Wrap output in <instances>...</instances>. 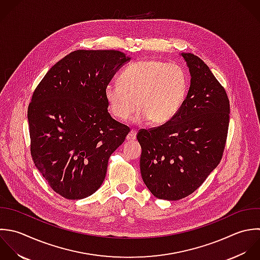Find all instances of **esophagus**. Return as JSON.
<instances>
[{
	"label": "esophagus",
	"instance_id": "esophagus-1",
	"mask_svg": "<svg viewBox=\"0 0 260 260\" xmlns=\"http://www.w3.org/2000/svg\"><path fill=\"white\" fill-rule=\"evenodd\" d=\"M136 137H137L136 131L132 129V131L128 133V135L126 136V140H127V141H134V140H136Z\"/></svg>",
	"mask_w": 260,
	"mask_h": 260
}]
</instances>
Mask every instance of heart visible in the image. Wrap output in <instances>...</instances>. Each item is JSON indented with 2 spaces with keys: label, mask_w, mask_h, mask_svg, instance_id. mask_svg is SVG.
Masks as SVG:
<instances>
[{
  "label": "heart",
  "mask_w": 260,
  "mask_h": 260,
  "mask_svg": "<svg viewBox=\"0 0 260 260\" xmlns=\"http://www.w3.org/2000/svg\"><path fill=\"white\" fill-rule=\"evenodd\" d=\"M119 83H109L104 96L112 115L126 120L140 108L136 120L164 124L180 110L187 92L188 77L178 64L145 59L125 67Z\"/></svg>",
  "instance_id": "1"
}]
</instances>
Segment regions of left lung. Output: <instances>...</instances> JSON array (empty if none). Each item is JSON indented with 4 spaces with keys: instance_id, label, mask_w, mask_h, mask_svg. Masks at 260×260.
Returning a JSON list of instances; mask_svg holds the SVG:
<instances>
[{
    "instance_id": "left-lung-1",
    "label": "left lung",
    "mask_w": 260,
    "mask_h": 260,
    "mask_svg": "<svg viewBox=\"0 0 260 260\" xmlns=\"http://www.w3.org/2000/svg\"><path fill=\"white\" fill-rule=\"evenodd\" d=\"M181 55L191 82L180 110L168 122L137 134L143 180L154 197L167 201L194 192L219 165L230 120L225 88L199 56Z\"/></svg>"
}]
</instances>
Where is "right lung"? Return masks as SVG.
Masks as SVG:
<instances>
[{"label":"right lung","mask_w":260,"mask_h":260,"mask_svg":"<svg viewBox=\"0 0 260 260\" xmlns=\"http://www.w3.org/2000/svg\"><path fill=\"white\" fill-rule=\"evenodd\" d=\"M127 60L117 50H75L35 88L28 105L30 153L51 189L68 200L93 194L129 127L107 110L104 89Z\"/></svg>","instance_id":"obj_1"}]
</instances>
